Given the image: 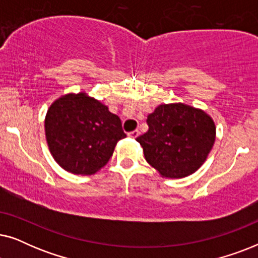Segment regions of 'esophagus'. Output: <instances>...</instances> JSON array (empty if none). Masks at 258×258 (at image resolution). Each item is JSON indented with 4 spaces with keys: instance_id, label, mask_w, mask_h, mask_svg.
<instances>
[{
    "instance_id": "34e87169",
    "label": "esophagus",
    "mask_w": 258,
    "mask_h": 258,
    "mask_svg": "<svg viewBox=\"0 0 258 258\" xmlns=\"http://www.w3.org/2000/svg\"><path fill=\"white\" fill-rule=\"evenodd\" d=\"M139 135H140L139 130H134V132H130V133L128 134V136L132 137V139H136V137L139 136Z\"/></svg>"
}]
</instances>
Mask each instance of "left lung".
I'll return each instance as SVG.
<instances>
[{
	"mask_svg": "<svg viewBox=\"0 0 258 258\" xmlns=\"http://www.w3.org/2000/svg\"><path fill=\"white\" fill-rule=\"evenodd\" d=\"M147 122L149 130L136 141L146 161L165 178H183L199 170L216 139L213 117L181 102L157 105Z\"/></svg>",
	"mask_w": 258,
	"mask_h": 258,
	"instance_id": "left-lung-1",
	"label": "left lung"
}]
</instances>
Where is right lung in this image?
Instances as JSON below:
<instances>
[{
    "instance_id": "obj_1",
    "label": "right lung",
    "mask_w": 258,
    "mask_h": 258,
    "mask_svg": "<svg viewBox=\"0 0 258 258\" xmlns=\"http://www.w3.org/2000/svg\"><path fill=\"white\" fill-rule=\"evenodd\" d=\"M44 130L56 163L70 174L82 176L101 170L118 141L126 136L118 116L86 91L56 98L48 108Z\"/></svg>"
}]
</instances>
